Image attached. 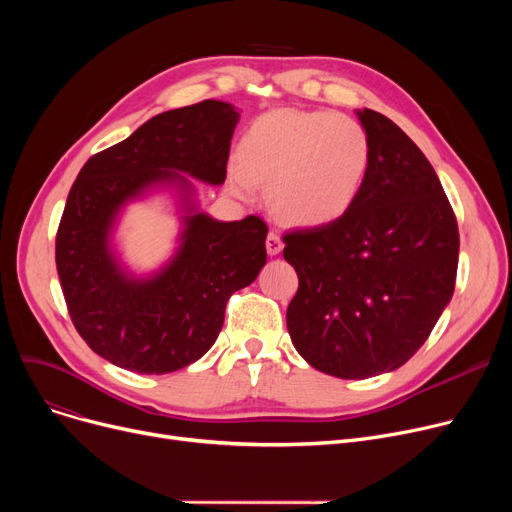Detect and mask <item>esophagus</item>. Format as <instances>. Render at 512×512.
Instances as JSON below:
<instances>
[{
  "instance_id": "1",
  "label": "esophagus",
  "mask_w": 512,
  "mask_h": 512,
  "mask_svg": "<svg viewBox=\"0 0 512 512\" xmlns=\"http://www.w3.org/2000/svg\"><path fill=\"white\" fill-rule=\"evenodd\" d=\"M265 249L270 255H278L282 249H284V242H282V236L276 232V230H270L267 232V238H265Z\"/></svg>"
}]
</instances>
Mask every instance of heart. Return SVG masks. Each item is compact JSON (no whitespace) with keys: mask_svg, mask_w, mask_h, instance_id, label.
<instances>
[{"mask_svg":"<svg viewBox=\"0 0 512 512\" xmlns=\"http://www.w3.org/2000/svg\"><path fill=\"white\" fill-rule=\"evenodd\" d=\"M240 161L228 168L232 193L249 199L255 182L280 220L324 226L351 209L371 166L365 126L328 110H274L259 116L238 145Z\"/></svg>","mask_w":512,"mask_h":512,"instance_id":"b5f03b06","label":"heart"}]
</instances>
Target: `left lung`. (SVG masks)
<instances>
[{
    "label": "left lung",
    "instance_id": "1",
    "mask_svg": "<svg viewBox=\"0 0 512 512\" xmlns=\"http://www.w3.org/2000/svg\"><path fill=\"white\" fill-rule=\"evenodd\" d=\"M371 166L340 220L282 236L299 290L286 311L294 348L315 369L365 380L405 365L452 299L459 224L421 149L363 110Z\"/></svg>",
    "mask_w": 512,
    "mask_h": 512
}]
</instances>
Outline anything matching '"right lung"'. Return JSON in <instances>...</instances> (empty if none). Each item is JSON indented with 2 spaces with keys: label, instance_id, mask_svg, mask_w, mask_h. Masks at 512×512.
Listing matches in <instances>:
<instances>
[{
  "label": "right lung",
  "instance_id": "add662e5",
  "mask_svg": "<svg viewBox=\"0 0 512 512\" xmlns=\"http://www.w3.org/2000/svg\"><path fill=\"white\" fill-rule=\"evenodd\" d=\"M234 107L205 99L147 120L95 153L74 180L56 234V265L72 324L93 353L134 373H172L218 338L226 303L267 261L259 215L215 222L186 218L182 247L151 280L126 278L107 247L118 209L155 182L226 180Z\"/></svg>",
  "mask_w": 512,
  "mask_h": 512
}]
</instances>
